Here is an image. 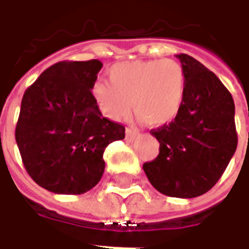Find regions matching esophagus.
Masks as SVG:
<instances>
[{"mask_svg":"<svg viewBox=\"0 0 249 249\" xmlns=\"http://www.w3.org/2000/svg\"><path fill=\"white\" fill-rule=\"evenodd\" d=\"M125 135H126V140L128 141H135L139 137V130L132 129V128H126L125 130Z\"/></svg>","mask_w":249,"mask_h":249,"instance_id":"obj_1","label":"esophagus"}]
</instances>
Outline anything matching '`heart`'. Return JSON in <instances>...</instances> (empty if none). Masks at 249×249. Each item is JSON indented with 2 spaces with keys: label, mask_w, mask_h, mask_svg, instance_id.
Returning a JSON list of instances; mask_svg holds the SVG:
<instances>
[{
  "label": "heart",
  "mask_w": 249,
  "mask_h": 249,
  "mask_svg": "<svg viewBox=\"0 0 249 249\" xmlns=\"http://www.w3.org/2000/svg\"><path fill=\"white\" fill-rule=\"evenodd\" d=\"M109 81L97 80L92 96L100 112L119 121L129 114L132 105L141 120L153 126L171 123L183 107L185 71L175 60H145L114 64Z\"/></svg>",
  "instance_id": "b5f03b06"
}]
</instances>
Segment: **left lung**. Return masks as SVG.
I'll list each match as a JSON object with an SVG mask.
<instances>
[{"instance_id":"left-lung-1","label":"left lung","mask_w":249,"mask_h":249,"mask_svg":"<svg viewBox=\"0 0 249 249\" xmlns=\"http://www.w3.org/2000/svg\"><path fill=\"white\" fill-rule=\"evenodd\" d=\"M185 71V97L172 123L152 130L159 156L142 168L153 187L171 197L192 198L219 181L235 155V104L213 71L176 54Z\"/></svg>"}]
</instances>
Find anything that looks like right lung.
Listing matches in <instances>:
<instances>
[{
	"label": "right lung",
	"mask_w": 249,
	"mask_h": 249,
	"mask_svg": "<svg viewBox=\"0 0 249 249\" xmlns=\"http://www.w3.org/2000/svg\"><path fill=\"white\" fill-rule=\"evenodd\" d=\"M101 68L98 60L57 62L24 93L16 141L30 178L53 193L92 189L105 169V148L125 137L93 100Z\"/></svg>",
	"instance_id": "obj_1"
}]
</instances>
